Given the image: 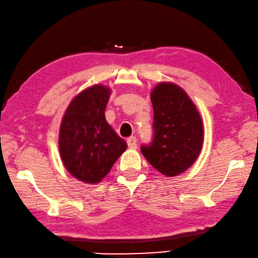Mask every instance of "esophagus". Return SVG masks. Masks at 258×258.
<instances>
[{
    "mask_svg": "<svg viewBox=\"0 0 258 258\" xmlns=\"http://www.w3.org/2000/svg\"><path fill=\"white\" fill-rule=\"evenodd\" d=\"M126 143H128V146L130 149H136L137 148V138L136 137H130L126 140Z\"/></svg>",
    "mask_w": 258,
    "mask_h": 258,
    "instance_id": "esophagus-1",
    "label": "esophagus"
}]
</instances>
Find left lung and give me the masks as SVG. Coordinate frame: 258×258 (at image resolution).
I'll return each mask as SVG.
<instances>
[{
    "instance_id": "8db88e82",
    "label": "left lung",
    "mask_w": 258,
    "mask_h": 258,
    "mask_svg": "<svg viewBox=\"0 0 258 258\" xmlns=\"http://www.w3.org/2000/svg\"><path fill=\"white\" fill-rule=\"evenodd\" d=\"M153 138L141 151L166 176L183 173L200 156L203 123L191 99L180 86L160 83L151 93Z\"/></svg>"
}]
</instances>
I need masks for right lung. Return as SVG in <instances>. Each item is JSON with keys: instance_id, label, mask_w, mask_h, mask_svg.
Wrapping results in <instances>:
<instances>
[{"instance_id": "1", "label": "right lung", "mask_w": 258, "mask_h": 258, "mask_svg": "<svg viewBox=\"0 0 258 258\" xmlns=\"http://www.w3.org/2000/svg\"><path fill=\"white\" fill-rule=\"evenodd\" d=\"M110 90L93 85L70 102L63 116L58 148L68 172L79 181L98 183L109 173L126 143L107 123Z\"/></svg>"}]
</instances>
